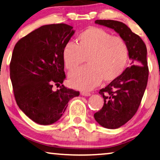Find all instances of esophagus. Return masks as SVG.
Returning a JSON list of instances; mask_svg holds the SVG:
<instances>
[{
  "label": "esophagus",
  "instance_id": "obj_1",
  "mask_svg": "<svg viewBox=\"0 0 160 160\" xmlns=\"http://www.w3.org/2000/svg\"><path fill=\"white\" fill-rule=\"evenodd\" d=\"M80 94H81V95H82V96H86V97H88V96H90V95H91V94H90V92H84V91H83V92H81Z\"/></svg>",
  "mask_w": 160,
  "mask_h": 160
}]
</instances>
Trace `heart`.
I'll return each instance as SVG.
<instances>
[{
	"instance_id": "obj_1",
	"label": "heart",
	"mask_w": 160,
	"mask_h": 160,
	"mask_svg": "<svg viewBox=\"0 0 160 160\" xmlns=\"http://www.w3.org/2000/svg\"><path fill=\"white\" fill-rule=\"evenodd\" d=\"M65 66L75 70L85 61L88 66L73 71L69 75L71 87L82 90L92 89L103 80L111 82L125 69L128 48L122 38L112 36L107 30L91 27L77 37V44L68 42L62 50Z\"/></svg>"
}]
</instances>
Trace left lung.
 Returning a JSON list of instances; mask_svg holds the SVG:
<instances>
[{"instance_id": "obj_1", "label": "left lung", "mask_w": 160, "mask_h": 160, "mask_svg": "<svg viewBox=\"0 0 160 160\" xmlns=\"http://www.w3.org/2000/svg\"><path fill=\"white\" fill-rule=\"evenodd\" d=\"M95 22L112 28L120 35L128 45L132 60L130 67L100 90L104 105L94 114L95 120L103 128L117 129L132 119L141 103L149 75L147 48L141 38L123 22L112 20H97Z\"/></svg>"}]
</instances>
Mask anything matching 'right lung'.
<instances>
[{
    "mask_svg": "<svg viewBox=\"0 0 160 160\" xmlns=\"http://www.w3.org/2000/svg\"><path fill=\"white\" fill-rule=\"evenodd\" d=\"M64 23L45 25L18 41L10 63V77L19 108L35 122L48 125L61 118L78 91L60 86L65 79L62 50L75 33Z\"/></svg>",
    "mask_w": 160,
    "mask_h": 160,
    "instance_id": "1",
    "label": "right lung"
}]
</instances>
